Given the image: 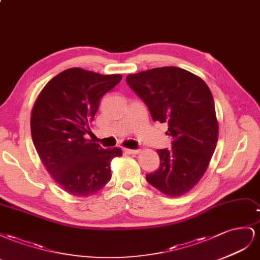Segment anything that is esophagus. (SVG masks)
<instances>
[{
    "mask_svg": "<svg viewBox=\"0 0 260 260\" xmlns=\"http://www.w3.org/2000/svg\"><path fill=\"white\" fill-rule=\"evenodd\" d=\"M123 151L127 154H136L139 152V149H128V148H124Z\"/></svg>",
    "mask_w": 260,
    "mask_h": 260,
    "instance_id": "34e87169",
    "label": "esophagus"
}]
</instances>
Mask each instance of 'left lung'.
Returning <instances> with one entry per match:
<instances>
[{"label": "left lung", "mask_w": 260, "mask_h": 260, "mask_svg": "<svg viewBox=\"0 0 260 260\" xmlns=\"http://www.w3.org/2000/svg\"><path fill=\"white\" fill-rule=\"evenodd\" d=\"M126 83L149 109L152 120L168 122L171 149H158L160 166L146 175L153 187L181 196L195 186L208 168L219 126L212 93L205 81L175 66L126 77Z\"/></svg>", "instance_id": "left-lung-1"}]
</instances>
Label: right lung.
I'll return each mask as SVG.
<instances>
[{
	"label": "right lung",
	"instance_id": "add662e5",
	"mask_svg": "<svg viewBox=\"0 0 260 260\" xmlns=\"http://www.w3.org/2000/svg\"><path fill=\"white\" fill-rule=\"evenodd\" d=\"M121 75H100L81 69L58 74L44 86L31 112V136L54 181L71 195L86 197L111 180V161L120 148L105 149L87 139L101 98Z\"/></svg>",
	"mask_w": 260,
	"mask_h": 260
}]
</instances>
